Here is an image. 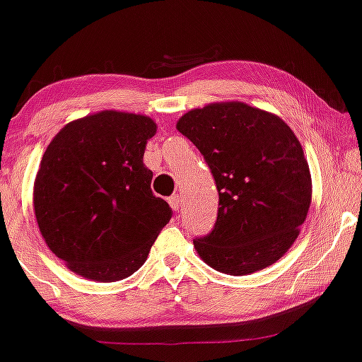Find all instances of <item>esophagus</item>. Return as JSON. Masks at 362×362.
I'll return each instance as SVG.
<instances>
[{
    "label": "esophagus",
    "instance_id": "esophagus-1",
    "mask_svg": "<svg viewBox=\"0 0 362 362\" xmlns=\"http://www.w3.org/2000/svg\"><path fill=\"white\" fill-rule=\"evenodd\" d=\"M168 202H170V206H172L173 211H178V209L182 207V197L178 194H173L172 197L168 199Z\"/></svg>",
    "mask_w": 362,
    "mask_h": 362
}]
</instances>
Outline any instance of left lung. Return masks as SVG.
Masks as SVG:
<instances>
[{
	"label": "left lung",
	"instance_id": "left-lung-1",
	"mask_svg": "<svg viewBox=\"0 0 362 362\" xmlns=\"http://www.w3.org/2000/svg\"><path fill=\"white\" fill-rule=\"evenodd\" d=\"M199 148L219 192L214 229L194 239L211 268L243 276L290 250L307 219L312 178L300 141L272 112L245 103H214L178 119Z\"/></svg>",
	"mask_w": 362,
	"mask_h": 362
}]
</instances>
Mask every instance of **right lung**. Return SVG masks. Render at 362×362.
<instances>
[{"label": "right lung", "mask_w": 362, "mask_h": 362, "mask_svg": "<svg viewBox=\"0 0 362 362\" xmlns=\"http://www.w3.org/2000/svg\"><path fill=\"white\" fill-rule=\"evenodd\" d=\"M151 117L101 111L64 126L35 178L33 207L47 246L95 281L133 275L172 217L143 163Z\"/></svg>", "instance_id": "right-lung-1"}]
</instances>
